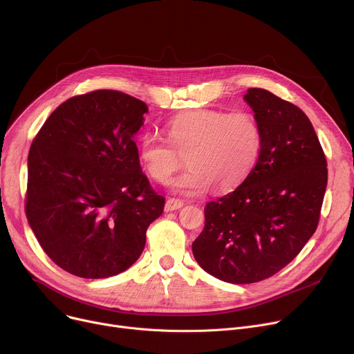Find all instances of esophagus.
Listing matches in <instances>:
<instances>
[{"instance_id":"34e87169","label":"esophagus","mask_w":354,"mask_h":354,"mask_svg":"<svg viewBox=\"0 0 354 354\" xmlns=\"http://www.w3.org/2000/svg\"><path fill=\"white\" fill-rule=\"evenodd\" d=\"M184 205V203L178 198H169L166 201V205H165V211L166 212H171V211H176V209H180L181 207Z\"/></svg>"}]
</instances>
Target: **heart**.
I'll return each instance as SVG.
<instances>
[{
	"mask_svg": "<svg viewBox=\"0 0 354 354\" xmlns=\"http://www.w3.org/2000/svg\"><path fill=\"white\" fill-rule=\"evenodd\" d=\"M169 142L147 133L140 140V159L149 176L167 184L185 157L189 167L174 181L185 194H203L214 184L225 191L241 184L256 166L263 132L250 112L195 109L167 125Z\"/></svg>",
	"mask_w": 354,
	"mask_h": 354,
	"instance_id": "b5f03b06",
	"label": "heart"
}]
</instances>
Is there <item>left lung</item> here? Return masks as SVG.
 I'll return each mask as SVG.
<instances>
[{
    "label": "left lung",
    "mask_w": 354,
    "mask_h": 354,
    "mask_svg": "<svg viewBox=\"0 0 354 354\" xmlns=\"http://www.w3.org/2000/svg\"><path fill=\"white\" fill-rule=\"evenodd\" d=\"M263 132L259 160L243 183L205 205L192 254L232 284L266 280L284 268L317 230L328 184L326 157L308 116L263 88L245 95Z\"/></svg>",
    "instance_id": "obj_1"
}]
</instances>
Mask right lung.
Returning a JSON list of instances; mask_svg holds the SVG:
<instances>
[{
	"mask_svg": "<svg viewBox=\"0 0 354 354\" xmlns=\"http://www.w3.org/2000/svg\"><path fill=\"white\" fill-rule=\"evenodd\" d=\"M147 105L95 90L59 105L28 156L25 214L44 252L83 279H106L142 254L165 198L142 173L133 135Z\"/></svg>",
	"mask_w": 354,
	"mask_h": 354,
	"instance_id": "1",
	"label": "right lung"
}]
</instances>
